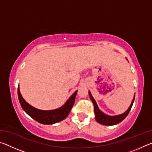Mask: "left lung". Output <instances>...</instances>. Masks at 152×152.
Segmentation results:
<instances>
[{
    "instance_id": "left-lung-1",
    "label": "left lung",
    "mask_w": 152,
    "mask_h": 152,
    "mask_svg": "<svg viewBox=\"0 0 152 152\" xmlns=\"http://www.w3.org/2000/svg\"><path fill=\"white\" fill-rule=\"evenodd\" d=\"M88 94H89V96L91 98V101L92 102H93V104H94L95 119H96V121L98 123L104 125H114L121 122L127 116L129 113L130 112L131 109H132L133 102H134V100H135V95H134V97H133L132 103H131V105L129 106V109L126 110L125 113H123V114H121L119 115H115V116H109V115L104 114V113H102L101 110H100L99 107L97 106L96 101H95V100L94 99L93 96H92L91 92L89 91Z\"/></svg>"
}]
</instances>
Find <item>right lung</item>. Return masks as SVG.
<instances>
[{"instance_id": "1", "label": "right lung", "mask_w": 152, "mask_h": 152, "mask_svg": "<svg viewBox=\"0 0 152 152\" xmlns=\"http://www.w3.org/2000/svg\"><path fill=\"white\" fill-rule=\"evenodd\" d=\"M77 92H78V91L74 92L69 98L68 101L66 102V103L60 108L54 110H43L36 109V108L32 107L29 103H27L23 98L21 94H20L19 86H18L17 90L18 98H19V101L23 109L25 110L27 115H29L36 121L44 125L54 124L56 123L60 122L61 121L66 119L69 113H70L74 102H75Z\"/></svg>"}]
</instances>
